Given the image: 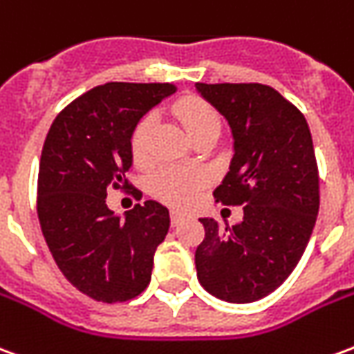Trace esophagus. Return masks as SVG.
Returning a JSON list of instances; mask_svg holds the SVG:
<instances>
[{
	"label": "esophagus",
	"instance_id": "1",
	"mask_svg": "<svg viewBox=\"0 0 354 354\" xmlns=\"http://www.w3.org/2000/svg\"><path fill=\"white\" fill-rule=\"evenodd\" d=\"M185 218L184 212H178V210H172L170 212V222H172V225H178V223H182V220Z\"/></svg>",
	"mask_w": 354,
	"mask_h": 354
}]
</instances>
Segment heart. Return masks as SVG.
<instances>
[{"label":"heart","mask_w":354,"mask_h":354,"mask_svg":"<svg viewBox=\"0 0 354 354\" xmlns=\"http://www.w3.org/2000/svg\"><path fill=\"white\" fill-rule=\"evenodd\" d=\"M176 117L184 124L185 132L189 138L197 140L207 134H220V115L210 104L197 98H187V100L178 102ZM153 117L146 115L140 119L134 131H132V153L136 159H144L149 147V136L153 131ZM201 178L192 170L174 169V167H165L157 170L151 180L153 193L165 203L174 205V207H184L192 201L193 193L199 187Z\"/></svg>","instance_id":"heart-1"}]
</instances>
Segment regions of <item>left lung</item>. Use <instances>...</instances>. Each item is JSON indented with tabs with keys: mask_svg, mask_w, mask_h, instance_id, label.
<instances>
[{
	"mask_svg": "<svg viewBox=\"0 0 354 354\" xmlns=\"http://www.w3.org/2000/svg\"><path fill=\"white\" fill-rule=\"evenodd\" d=\"M230 123L233 159L214 197L243 205V220L201 218L195 267L201 286L230 304L269 296L294 271L319 214V169L304 113L260 83H197Z\"/></svg>",
	"mask_w": 354,
	"mask_h": 354,
	"instance_id": "obj_1",
	"label": "left lung"
}]
</instances>
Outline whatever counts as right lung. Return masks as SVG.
I'll list each match as a JSON object with an SVG mask.
<instances>
[{
  "mask_svg": "<svg viewBox=\"0 0 354 354\" xmlns=\"http://www.w3.org/2000/svg\"><path fill=\"white\" fill-rule=\"evenodd\" d=\"M176 93L172 83H106L81 94L53 121L37 178V216L58 269L104 304L127 301L151 281L153 256L170 227L169 208L146 201L124 220L106 205L108 187H129L132 131Z\"/></svg>",
  "mask_w": 354,
  "mask_h": 354,
  "instance_id": "right-lung-1",
  "label": "right lung"
}]
</instances>
